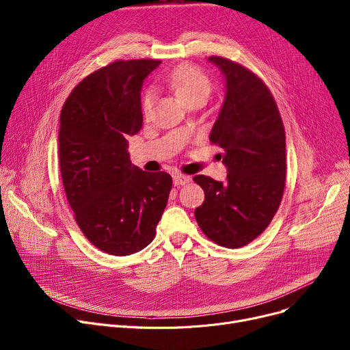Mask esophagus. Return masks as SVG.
I'll return each mask as SVG.
<instances>
[{"mask_svg":"<svg viewBox=\"0 0 350 350\" xmlns=\"http://www.w3.org/2000/svg\"><path fill=\"white\" fill-rule=\"evenodd\" d=\"M189 176H185V174H174L173 176V183H174V186H185V185H187L189 183Z\"/></svg>","mask_w":350,"mask_h":350,"instance_id":"obj_1","label":"esophagus"}]
</instances>
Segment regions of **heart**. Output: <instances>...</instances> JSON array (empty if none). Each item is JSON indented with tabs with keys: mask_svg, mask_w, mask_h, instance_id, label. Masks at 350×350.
I'll return each mask as SVG.
<instances>
[{
	"mask_svg": "<svg viewBox=\"0 0 350 350\" xmlns=\"http://www.w3.org/2000/svg\"><path fill=\"white\" fill-rule=\"evenodd\" d=\"M165 85L172 88L176 95L187 106L198 102L207 100L211 94V81L206 73L194 65H180L173 69L167 77L164 78ZM154 103V90L147 89L142 98V110L144 116L152 113Z\"/></svg>",
	"mask_w": 350,
	"mask_h": 350,
	"instance_id": "obj_1",
	"label": "heart"
}]
</instances>
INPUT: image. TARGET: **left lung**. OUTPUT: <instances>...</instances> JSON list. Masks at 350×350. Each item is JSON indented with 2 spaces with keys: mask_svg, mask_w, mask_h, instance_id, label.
<instances>
[{
  "mask_svg": "<svg viewBox=\"0 0 350 350\" xmlns=\"http://www.w3.org/2000/svg\"><path fill=\"white\" fill-rule=\"evenodd\" d=\"M226 77V98L211 129L210 142L223 149L227 181L194 176L204 190L196 208L207 238L227 248L250 244L277 213L286 178L285 129L268 86L248 68L210 57Z\"/></svg>",
  "mask_w": 350,
  "mask_h": 350,
  "instance_id": "8db88e82",
  "label": "left lung"
}]
</instances>
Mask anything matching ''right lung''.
Instances as JSON below:
<instances>
[{
  "label": "right lung",
  "instance_id": "obj_1",
  "mask_svg": "<svg viewBox=\"0 0 350 350\" xmlns=\"http://www.w3.org/2000/svg\"><path fill=\"white\" fill-rule=\"evenodd\" d=\"M157 59L115 61L79 82L61 112L59 167L68 203L88 240L124 256L149 245L167 206L169 173L132 164L127 136L143 123V79Z\"/></svg>",
  "mask_w": 350,
  "mask_h": 350
}]
</instances>
